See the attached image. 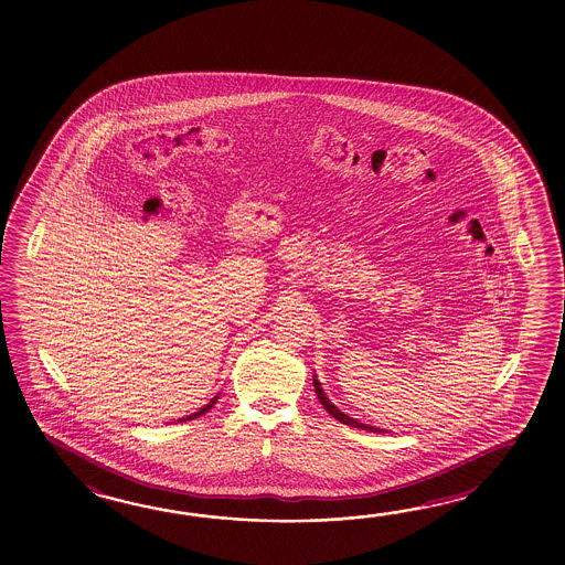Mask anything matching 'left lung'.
Masks as SVG:
<instances>
[{
  "label": "left lung",
  "mask_w": 565,
  "mask_h": 565,
  "mask_svg": "<svg viewBox=\"0 0 565 565\" xmlns=\"http://www.w3.org/2000/svg\"><path fill=\"white\" fill-rule=\"evenodd\" d=\"M312 384H315V392H317V396L321 399V404H323V408L335 418V420L343 422V424H348V426H355V428H363V430H370V433H382L380 428H373V426H365V424H361V422L355 420V418H349L348 414H343L341 409H337L331 402H329V397L324 396L323 390H321V384H319V380H312Z\"/></svg>",
  "instance_id": "left-lung-1"
}]
</instances>
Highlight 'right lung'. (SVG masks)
Wrapping results in <instances>:
<instances>
[{"label": "right lung", "mask_w": 565, "mask_h": 565, "mask_svg": "<svg viewBox=\"0 0 565 565\" xmlns=\"http://www.w3.org/2000/svg\"><path fill=\"white\" fill-rule=\"evenodd\" d=\"M216 399L217 396L214 397V399H212L210 404H205L204 408L200 409V412H195V414H192V416H188V418H183V420H192V418H198V416H204L205 412H207V409L212 408V406L216 404Z\"/></svg>", "instance_id": "obj_1"}]
</instances>
